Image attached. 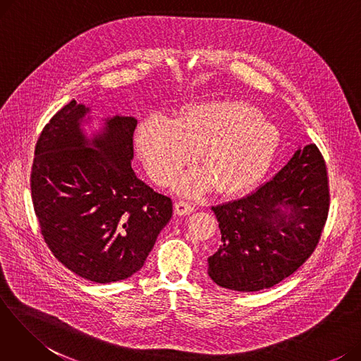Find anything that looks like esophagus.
Segmentation results:
<instances>
[{"label": "esophagus", "instance_id": "obj_1", "mask_svg": "<svg viewBox=\"0 0 361 361\" xmlns=\"http://www.w3.org/2000/svg\"><path fill=\"white\" fill-rule=\"evenodd\" d=\"M195 211V207L188 203V202H184V200H178L176 204H174V212H176V215H180V216H183V215H188V214H192Z\"/></svg>", "mask_w": 361, "mask_h": 361}]
</instances>
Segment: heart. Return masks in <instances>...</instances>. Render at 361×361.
<instances>
[{
	"mask_svg": "<svg viewBox=\"0 0 361 361\" xmlns=\"http://www.w3.org/2000/svg\"><path fill=\"white\" fill-rule=\"evenodd\" d=\"M279 130L243 101L214 99L187 105L177 120L152 116L136 133L139 155L155 183L166 184L190 164L197 150L202 166L176 181L184 196H200L216 187L234 196L247 192L268 173L279 147Z\"/></svg>",
	"mask_w": 361,
	"mask_h": 361,
	"instance_id": "heart-1",
	"label": "heart"
}]
</instances>
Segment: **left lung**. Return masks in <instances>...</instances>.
<instances>
[{
    "mask_svg": "<svg viewBox=\"0 0 361 361\" xmlns=\"http://www.w3.org/2000/svg\"><path fill=\"white\" fill-rule=\"evenodd\" d=\"M219 249L207 274L222 288L252 293L293 275L319 243L329 211L324 157L298 147L278 174L253 193L214 206Z\"/></svg>",
    "mask_w": 361,
    "mask_h": 361,
    "instance_id": "8db88e82",
    "label": "left lung"
}]
</instances>
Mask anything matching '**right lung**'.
Instances as JSON below:
<instances>
[{"mask_svg": "<svg viewBox=\"0 0 361 361\" xmlns=\"http://www.w3.org/2000/svg\"><path fill=\"white\" fill-rule=\"evenodd\" d=\"M90 109L74 99L44 127L35 147L32 202L52 255L87 281L136 274L173 216V202L131 168L135 117L105 118L89 137Z\"/></svg>", "mask_w": 361, "mask_h": 361, "instance_id": "1", "label": "right lung"}]
</instances>
